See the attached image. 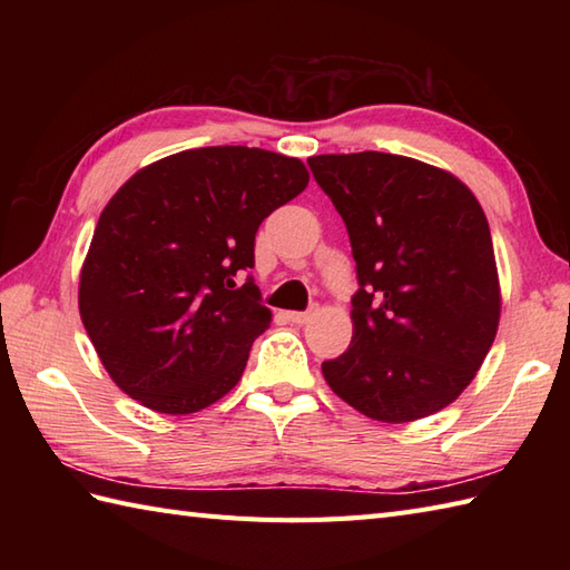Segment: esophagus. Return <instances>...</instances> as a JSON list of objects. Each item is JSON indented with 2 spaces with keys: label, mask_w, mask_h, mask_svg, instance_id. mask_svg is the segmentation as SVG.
Here are the masks:
<instances>
[{
  "label": "esophagus",
  "mask_w": 570,
  "mask_h": 570,
  "mask_svg": "<svg viewBox=\"0 0 570 570\" xmlns=\"http://www.w3.org/2000/svg\"><path fill=\"white\" fill-rule=\"evenodd\" d=\"M311 316H313V311H288V313H286V318L292 321V323H296V325L308 323Z\"/></svg>",
  "instance_id": "obj_1"
}]
</instances>
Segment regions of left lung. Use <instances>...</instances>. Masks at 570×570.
<instances>
[{"instance_id":"left-lung-1","label":"left lung","mask_w":570,"mask_h":570,"mask_svg":"<svg viewBox=\"0 0 570 570\" xmlns=\"http://www.w3.org/2000/svg\"><path fill=\"white\" fill-rule=\"evenodd\" d=\"M347 227L360 288L353 341L323 362L360 414L406 423L463 394L494 343L502 296L488 217L451 171L409 156H311Z\"/></svg>"}]
</instances>
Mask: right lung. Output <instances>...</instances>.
<instances>
[{"instance_id": "1", "label": "right lung", "mask_w": 570, "mask_h": 570, "mask_svg": "<svg viewBox=\"0 0 570 570\" xmlns=\"http://www.w3.org/2000/svg\"><path fill=\"white\" fill-rule=\"evenodd\" d=\"M304 161L203 147L139 168L95 227L78 308L112 382L159 414L215 404L239 382L272 323L254 266L266 215L308 186Z\"/></svg>"}]
</instances>
